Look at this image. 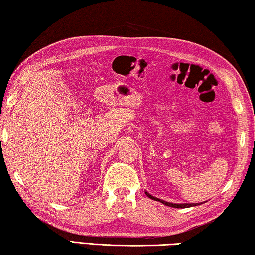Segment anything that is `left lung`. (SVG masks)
<instances>
[{
    "mask_svg": "<svg viewBox=\"0 0 255 255\" xmlns=\"http://www.w3.org/2000/svg\"><path fill=\"white\" fill-rule=\"evenodd\" d=\"M146 195H148V197H150L151 199L153 200H157V202H160L162 203L164 205H167V206H170V207H175V208H186V207H191V206H197V205H200V204H172V203H168V202H164V200L162 199H159L157 197H153V196H151L150 194L145 193Z\"/></svg>",
    "mask_w": 255,
    "mask_h": 255,
    "instance_id": "left-lung-1",
    "label": "left lung"
}]
</instances>
